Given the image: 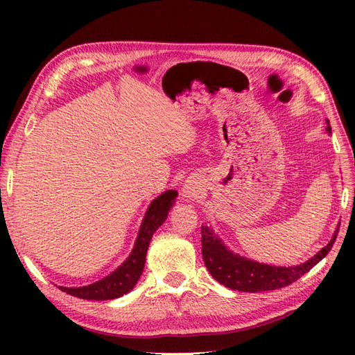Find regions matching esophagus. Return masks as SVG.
Here are the masks:
<instances>
[{
	"mask_svg": "<svg viewBox=\"0 0 355 355\" xmlns=\"http://www.w3.org/2000/svg\"><path fill=\"white\" fill-rule=\"evenodd\" d=\"M182 191H184V197L187 200H196V197L198 196V188L192 184H185V187Z\"/></svg>",
	"mask_w": 355,
	"mask_h": 355,
	"instance_id": "obj_1",
	"label": "esophagus"
}]
</instances>
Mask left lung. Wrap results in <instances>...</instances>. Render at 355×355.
Segmentation results:
<instances>
[{
	"label": "left lung",
	"mask_w": 355,
	"mask_h": 355,
	"mask_svg": "<svg viewBox=\"0 0 355 355\" xmlns=\"http://www.w3.org/2000/svg\"><path fill=\"white\" fill-rule=\"evenodd\" d=\"M326 132L331 133L329 120H326ZM339 232V225L333 234L331 240L309 261L296 266H274L254 262L237 253H232L225 245L211 227L202 225L201 227V253L202 261L206 263L209 272L213 278L225 287L239 290V292H266V290H277L295 283L300 277L306 274L311 268L315 266L330 252L336 241Z\"/></svg>",
	"instance_id": "left-lung-1"
}]
</instances>
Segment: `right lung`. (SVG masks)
Returning a JSON list of instances; mask_svg holds the SVG:
<instances>
[{
	"instance_id": "1",
	"label": "right lung",
	"mask_w": 355,
	"mask_h": 355,
	"mask_svg": "<svg viewBox=\"0 0 355 355\" xmlns=\"http://www.w3.org/2000/svg\"><path fill=\"white\" fill-rule=\"evenodd\" d=\"M176 197H178V191L168 189L149 204L130 256H128L125 262L118 266L114 272L89 286H83V287L60 286L59 288L62 292H67L68 295L77 296L80 299H89V300H108V299L121 297L123 295L130 292V290L136 286L139 277L142 275L149 241H151L154 232L167 219V214L171 206H173Z\"/></svg>"
}]
</instances>
